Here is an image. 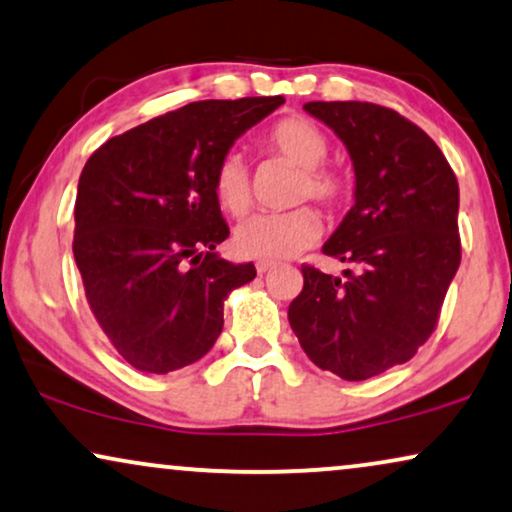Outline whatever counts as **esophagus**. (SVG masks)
Listing matches in <instances>:
<instances>
[{"instance_id": "34e87169", "label": "esophagus", "mask_w": 512, "mask_h": 512, "mask_svg": "<svg viewBox=\"0 0 512 512\" xmlns=\"http://www.w3.org/2000/svg\"><path fill=\"white\" fill-rule=\"evenodd\" d=\"M271 269H274V264L271 262H257V274H267Z\"/></svg>"}]
</instances>
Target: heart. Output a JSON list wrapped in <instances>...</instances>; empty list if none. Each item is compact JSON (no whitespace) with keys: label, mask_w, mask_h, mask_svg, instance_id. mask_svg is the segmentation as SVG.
<instances>
[{"label":"heart","mask_w":512,"mask_h":512,"mask_svg":"<svg viewBox=\"0 0 512 512\" xmlns=\"http://www.w3.org/2000/svg\"><path fill=\"white\" fill-rule=\"evenodd\" d=\"M264 147L299 166L295 201L313 199L332 208L344 199V180L325 166L330 140L309 119L288 117L276 121L264 133ZM213 192L222 210L243 215L252 203V185L243 156L229 152L217 163ZM320 217L311 208H295L288 213H257L236 227L234 248L238 255L260 262H281L311 248L320 238Z\"/></svg>","instance_id":"heart-1"}]
</instances>
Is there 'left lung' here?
Returning <instances> with one entry per match:
<instances>
[{
	"label": "left lung",
	"mask_w": 512,
	"mask_h": 512,
	"mask_svg": "<svg viewBox=\"0 0 512 512\" xmlns=\"http://www.w3.org/2000/svg\"><path fill=\"white\" fill-rule=\"evenodd\" d=\"M351 156L353 206L323 245L344 276L302 267L288 320L320 370L363 381L403 365L431 337L459 269V182L440 147L393 109L306 102Z\"/></svg>",
	"instance_id": "1"
}]
</instances>
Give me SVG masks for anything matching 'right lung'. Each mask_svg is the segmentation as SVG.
I'll list each match as a JSON object with an SVG mask.
<instances>
[{
    "label": "right lung",
    "instance_id": "obj_1",
    "mask_svg": "<svg viewBox=\"0 0 512 512\" xmlns=\"http://www.w3.org/2000/svg\"><path fill=\"white\" fill-rule=\"evenodd\" d=\"M274 98L189 102L107 140L81 170L74 260L119 356L168 374L213 349L224 299L257 276L215 248L229 236L213 192L217 163L283 105Z\"/></svg>",
    "mask_w": 512,
    "mask_h": 512
}]
</instances>
